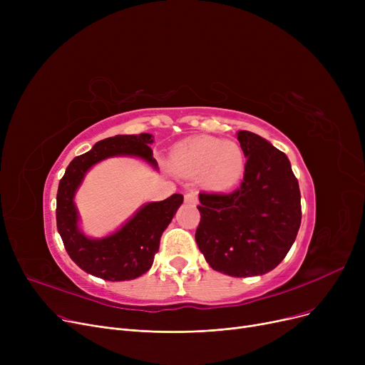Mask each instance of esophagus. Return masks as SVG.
<instances>
[{"label": "esophagus", "mask_w": 365, "mask_h": 365, "mask_svg": "<svg viewBox=\"0 0 365 365\" xmlns=\"http://www.w3.org/2000/svg\"><path fill=\"white\" fill-rule=\"evenodd\" d=\"M185 201L187 202V204H198V197H197V194L195 192H187L186 195H185Z\"/></svg>", "instance_id": "34e87169"}]
</instances>
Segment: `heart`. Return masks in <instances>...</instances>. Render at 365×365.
Here are the masks:
<instances>
[{"label":"heart","mask_w":365,"mask_h":365,"mask_svg":"<svg viewBox=\"0 0 365 365\" xmlns=\"http://www.w3.org/2000/svg\"><path fill=\"white\" fill-rule=\"evenodd\" d=\"M171 165L179 175L200 176L208 190L231 189L244 173V153L235 142L198 136L178 143L171 152Z\"/></svg>","instance_id":"obj_1"}]
</instances>
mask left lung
I'll use <instances>...</instances> for the list:
<instances>
[{"mask_svg": "<svg viewBox=\"0 0 365 365\" xmlns=\"http://www.w3.org/2000/svg\"><path fill=\"white\" fill-rule=\"evenodd\" d=\"M237 136L247 158L244 179L231 194H200L195 240L215 271L241 278L282 262L297 237L302 205L285 153L252 131Z\"/></svg>", "mask_w": 365, "mask_h": 365, "instance_id": "1", "label": "left lung"}]
</instances>
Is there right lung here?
<instances>
[{"label": "right lung", "instance_id": "right-lung-1", "mask_svg": "<svg viewBox=\"0 0 365 365\" xmlns=\"http://www.w3.org/2000/svg\"><path fill=\"white\" fill-rule=\"evenodd\" d=\"M149 133L118 134L96 143L88 152L75 157L68 165L57 189L56 222L69 257L87 274L106 281L134 279L150 269L160 248L165 227L183 202V195L173 194L164 201L142 205L118 231L90 238L80 229V215L75 205V194L86 173L110 157H138L158 170L149 145Z\"/></svg>", "mask_w": 365, "mask_h": 365}]
</instances>
